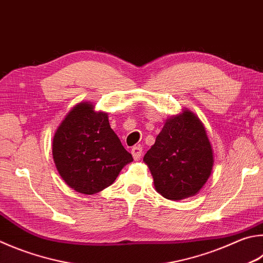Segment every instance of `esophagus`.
Returning a JSON list of instances; mask_svg holds the SVG:
<instances>
[{
    "mask_svg": "<svg viewBox=\"0 0 263 263\" xmlns=\"http://www.w3.org/2000/svg\"><path fill=\"white\" fill-rule=\"evenodd\" d=\"M131 154L135 160H139L142 155V147L141 146H135L131 149Z\"/></svg>",
    "mask_w": 263,
    "mask_h": 263,
    "instance_id": "1",
    "label": "esophagus"
}]
</instances>
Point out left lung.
Wrapping results in <instances>:
<instances>
[{
  "instance_id": "1",
  "label": "left lung",
  "mask_w": 263,
  "mask_h": 263,
  "mask_svg": "<svg viewBox=\"0 0 263 263\" xmlns=\"http://www.w3.org/2000/svg\"><path fill=\"white\" fill-rule=\"evenodd\" d=\"M144 161L162 197L175 201L193 197L206 184L214 164L202 122L189 109L166 119Z\"/></svg>"
}]
</instances>
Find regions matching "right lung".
I'll return each mask as SVG.
<instances>
[{
    "mask_svg": "<svg viewBox=\"0 0 263 263\" xmlns=\"http://www.w3.org/2000/svg\"><path fill=\"white\" fill-rule=\"evenodd\" d=\"M52 157L71 189L94 194L110 186L133 161L109 124L108 114L80 102L62 121L52 138Z\"/></svg>",
    "mask_w": 263,
    "mask_h": 263,
    "instance_id": "add662e5",
    "label": "right lung"
}]
</instances>
